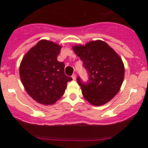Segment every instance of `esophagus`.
<instances>
[{
	"mask_svg": "<svg viewBox=\"0 0 148 148\" xmlns=\"http://www.w3.org/2000/svg\"><path fill=\"white\" fill-rule=\"evenodd\" d=\"M71 77H72L73 80H75V79H76V78H77V77H76V74H73V75L71 76Z\"/></svg>",
	"mask_w": 148,
	"mask_h": 148,
	"instance_id": "obj_1",
	"label": "esophagus"
}]
</instances>
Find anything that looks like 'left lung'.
Returning <instances> with one entry per match:
<instances>
[{"instance_id": "1", "label": "left lung", "mask_w": 148, "mask_h": 148, "mask_svg": "<svg viewBox=\"0 0 148 148\" xmlns=\"http://www.w3.org/2000/svg\"><path fill=\"white\" fill-rule=\"evenodd\" d=\"M72 49L83 62L89 74L86 84L77 78L84 99L94 106L109 102L118 93L125 77V66L120 56L101 40L77 44Z\"/></svg>"}]
</instances>
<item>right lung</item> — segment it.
I'll list each match as a JSON object with an SVG mask.
<instances>
[{
	"label": "right lung",
	"instance_id": "obj_1",
	"mask_svg": "<svg viewBox=\"0 0 148 148\" xmlns=\"http://www.w3.org/2000/svg\"><path fill=\"white\" fill-rule=\"evenodd\" d=\"M62 46L43 39L33 46L22 59L19 74L23 87L33 99L51 105L64 94L71 77L64 74V64L58 62Z\"/></svg>",
	"mask_w": 148,
	"mask_h": 148
}]
</instances>
